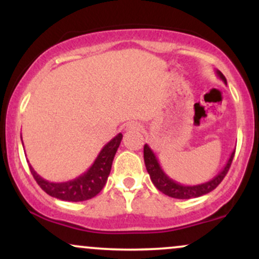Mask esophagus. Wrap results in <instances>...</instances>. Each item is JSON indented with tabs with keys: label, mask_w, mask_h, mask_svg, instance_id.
I'll return each mask as SVG.
<instances>
[{
	"label": "esophagus",
	"mask_w": 259,
	"mask_h": 259,
	"mask_svg": "<svg viewBox=\"0 0 259 259\" xmlns=\"http://www.w3.org/2000/svg\"><path fill=\"white\" fill-rule=\"evenodd\" d=\"M140 129H141V125H140L139 123H134V121L126 125L127 132H139Z\"/></svg>",
	"instance_id": "obj_1"
}]
</instances>
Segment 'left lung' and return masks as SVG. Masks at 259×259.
<instances>
[{"label":"left lung","mask_w":259,"mask_h":259,"mask_svg":"<svg viewBox=\"0 0 259 259\" xmlns=\"http://www.w3.org/2000/svg\"><path fill=\"white\" fill-rule=\"evenodd\" d=\"M217 75L221 78L223 81L227 84V79L223 74L217 70ZM235 154V150L231 152L230 157H229L227 164L222 169L221 173L215 175L213 179L209 181H206L203 184H198V185H183V184L177 183L173 179L168 177L164 173L162 167H160L158 159H157L156 154L153 153V151L151 150V147L146 144L144 146V159H145V165H146L147 173L150 174L151 180H152L153 185L159 190L160 192H163L164 195L169 196V197L173 198H179V200H187V198H195L200 197L208 194V192L213 191L219 184L222 183V180L224 179L225 175H227L229 168H230L231 162H233Z\"/></svg>","instance_id":"8db88e82"}]
</instances>
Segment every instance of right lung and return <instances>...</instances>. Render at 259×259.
I'll return each instance as SVG.
<instances>
[{"mask_svg": "<svg viewBox=\"0 0 259 259\" xmlns=\"http://www.w3.org/2000/svg\"><path fill=\"white\" fill-rule=\"evenodd\" d=\"M121 139H123V135L119 133L108 144L105 145L97 158L95 159L94 164L84 174L73 180L65 181V183H51V181L45 180L34 170L30 164H29V168H30L34 179L47 195L58 198V200L69 202L90 200L99 194L106 185L108 175L111 173L113 158L119 147Z\"/></svg>", "mask_w": 259, "mask_h": 259, "instance_id": "right-lung-1", "label": "right lung"}]
</instances>
